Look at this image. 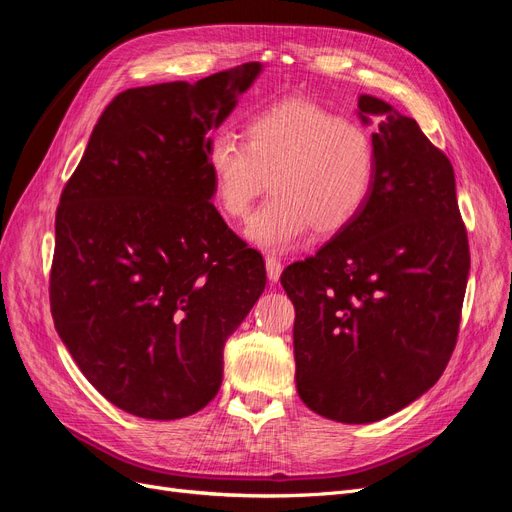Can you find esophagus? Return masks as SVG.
I'll return each instance as SVG.
<instances>
[{
  "label": "esophagus",
  "instance_id": "esophagus-1",
  "mask_svg": "<svg viewBox=\"0 0 512 512\" xmlns=\"http://www.w3.org/2000/svg\"><path fill=\"white\" fill-rule=\"evenodd\" d=\"M265 265H267V277H269V282L275 284L277 280H280V275H282V262L275 260L273 256H269Z\"/></svg>",
  "mask_w": 512,
  "mask_h": 512
}]
</instances>
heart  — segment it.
<instances>
[{"label":"heart","instance_id":"1","mask_svg":"<svg viewBox=\"0 0 512 512\" xmlns=\"http://www.w3.org/2000/svg\"><path fill=\"white\" fill-rule=\"evenodd\" d=\"M245 145L228 132L211 136L207 168L226 218L243 222L256 200L273 196L247 226L260 250L288 252L309 230H346L374 190L376 147L365 128L309 100H284L245 123Z\"/></svg>","mask_w":512,"mask_h":512}]
</instances>
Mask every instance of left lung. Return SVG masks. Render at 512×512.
<instances>
[{
    "mask_svg": "<svg viewBox=\"0 0 512 512\" xmlns=\"http://www.w3.org/2000/svg\"><path fill=\"white\" fill-rule=\"evenodd\" d=\"M378 121L376 181L363 211L316 256L286 267L297 393L337 423L410 406L451 359L470 273L453 164L412 117L361 94Z\"/></svg>",
    "mask_w": 512,
    "mask_h": 512,
    "instance_id": "8db88e82",
    "label": "left lung"
}]
</instances>
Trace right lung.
Masks as SVG:
<instances>
[{
  "label": "right lung",
  "mask_w": 512,
  "mask_h": 512,
  "mask_svg": "<svg viewBox=\"0 0 512 512\" xmlns=\"http://www.w3.org/2000/svg\"><path fill=\"white\" fill-rule=\"evenodd\" d=\"M252 61L123 91L98 119L55 218L51 314L83 376L128 414L175 421L218 395L224 344L265 290L262 256L213 207L209 132Z\"/></svg>",
  "instance_id": "obj_1"
}]
</instances>
